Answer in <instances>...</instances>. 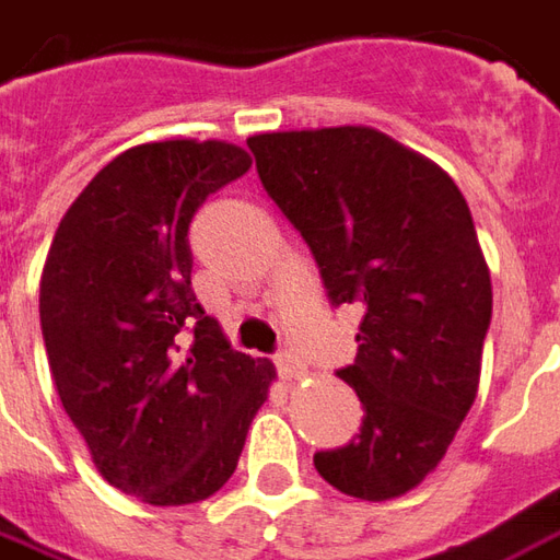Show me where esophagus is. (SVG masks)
<instances>
[{
    "label": "esophagus",
    "mask_w": 560,
    "mask_h": 560,
    "mask_svg": "<svg viewBox=\"0 0 560 560\" xmlns=\"http://www.w3.org/2000/svg\"><path fill=\"white\" fill-rule=\"evenodd\" d=\"M276 366H279V375L284 378V382H296V378H303V375H306L303 361H296L291 351H281V354H276Z\"/></svg>",
    "instance_id": "esophagus-1"
}]
</instances>
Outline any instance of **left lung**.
<instances>
[{"label":"left lung","instance_id":"left-lung-1","mask_svg":"<svg viewBox=\"0 0 560 560\" xmlns=\"http://www.w3.org/2000/svg\"><path fill=\"white\" fill-rule=\"evenodd\" d=\"M248 148L327 300L363 312L358 358L336 373L361 397V433L315 470L348 498H400L436 470L479 390L491 276L470 206L373 127L260 132Z\"/></svg>","mask_w":560,"mask_h":560}]
</instances>
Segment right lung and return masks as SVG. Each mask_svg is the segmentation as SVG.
I'll list each match as a JSON object with an SVG mask.
<instances>
[{
  "label": "right lung",
  "mask_w": 560,
  "mask_h": 560,
  "mask_svg": "<svg viewBox=\"0 0 560 560\" xmlns=\"http://www.w3.org/2000/svg\"><path fill=\"white\" fill-rule=\"evenodd\" d=\"M252 166L218 139L136 144L62 214L38 315L54 385L105 482L151 506L233 476L276 366L233 351L190 288L187 230Z\"/></svg>",
  "instance_id": "add662e5"
}]
</instances>
